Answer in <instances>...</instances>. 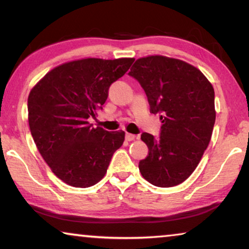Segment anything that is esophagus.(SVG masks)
<instances>
[{
    "label": "esophagus",
    "mask_w": 249,
    "mask_h": 249,
    "mask_svg": "<svg viewBox=\"0 0 249 249\" xmlns=\"http://www.w3.org/2000/svg\"><path fill=\"white\" fill-rule=\"evenodd\" d=\"M135 138L136 136L132 135V133H129V132L125 133V140H127V142H132V140H135Z\"/></svg>",
    "instance_id": "34e87169"
}]
</instances>
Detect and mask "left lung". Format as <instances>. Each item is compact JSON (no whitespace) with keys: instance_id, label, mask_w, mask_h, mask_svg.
<instances>
[{"instance_id":"1","label":"left lung","mask_w":249,"mask_h":249,"mask_svg":"<svg viewBox=\"0 0 249 249\" xmlns=\"http://www.w3.org/2000/svg\"><path fill=\"white\" fill-rule=\"evenodd\" d=\"M129 75L140 83L160 114V136L143 132L148 155L139 161L142 178L160 187L181 184L192 174L210 142L215 121L214 89L201 71L165 56L137 59Z\"/></svg>"}]
</instances>
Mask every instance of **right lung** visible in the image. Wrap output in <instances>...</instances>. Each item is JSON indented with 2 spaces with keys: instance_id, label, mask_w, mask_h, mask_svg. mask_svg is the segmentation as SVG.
I'll list each match as a JSON object with an SVG mask.
<instances>
[{
  "instance_id": "add662e5",
  "label": "right lung",
  "mask_w": 249,
  "mask_h": 249,
  "mask_svg": "<svg viewBox=\"0 0 249 249\" xmlns=\"http://www.w3.org/2000/svg\"><path fill=\"white\" fill-rule=\"evenodd\" d=\"M133 58H85L47 73L28 98L29 127L36 146L57 178L75 187L96 184L106 175L124 131L93 128L110 85L124 76Z\"/></svg>"
}]
</instances>
